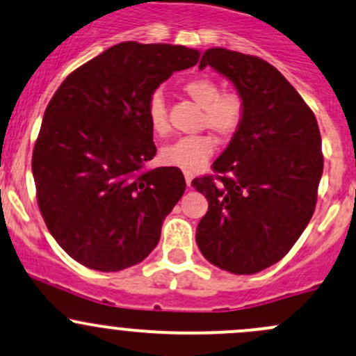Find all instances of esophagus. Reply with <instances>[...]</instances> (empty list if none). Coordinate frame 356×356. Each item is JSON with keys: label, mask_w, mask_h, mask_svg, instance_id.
<instances>
[{"label": "esophagus", "mask_w": 356, "mask_h": 356, "mask_svg": "<svg viewBox=\"0 0 356 356\" xmlns=\"http://www.w3.org/2000/svg\"><path fill=\"white\" fill-rule=\"evenodd\" d=\"M184 177H186V184H188V188H191V182H193V172L184 170Z\"/></svg>", "instance_id": "obj_1"}]
</instances>
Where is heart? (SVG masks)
<instances>
[{
  "instance_id": "heart-1",
  "label": "heart",
  "mask_w": 356,
  "mask_h": 356,
  "mask_svg": "<svg viewBox=\"0 0 356 356\" xmlns=\"http://www.w3.org/2000/svg\"><path fill=\"white\" fill-rule=\"evenodd\" d=\"M184 92L203 107V126L215 131L218 136H234L241 129L245 115V104L234 92L222 93L218 83L209 78H193L184 85ZM147 119L153 133H168L165 99L162 93H153L147 106ZM215 152V140L209 134L182 136L165 145L160 152L163 163L182 170H197L208 162Z\"/></svg>"
}]
</instances>
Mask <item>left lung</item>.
<instances>
[{
    "label": "left lung",
    "instance_id": "8db88e82",
    "mask_svg": "<svg viewBox=\"0 0 356 356\" xmlns=\"http://www.w3.org/2000/svg\"><path fill=\"white\" fill-rule=\"evenodd\" d=\"M211 66L245 104L241 129L213 162L216 175L193 186L208 200L196 244L211 264L254 275L278 263L309 225L324 159L316 115L275 66L257 56L213 47Z\"/></svg>",
    "mask_w": 356,
    "mask_h": 356
}]
</instances>
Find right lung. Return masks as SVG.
<instances>
[{
    "mask_svg": "<svg viewBox=\"0 0 356 356\" xmlns=\"http://www.w3.org/2000/svg\"><path fill=\"white\" fill-rule=\"evenodd\" d=\"M200 51L121 42L66 76L44 112L32 153L37 203L68 256L97 271L141 263L184 194L181 168L145 170L155 156L147 106Z\"/></svg>",
    "mask_w": 356,
    "mask_h": 356,
    "instance_id": "1",
    "label": "right lung"
}]
</instances>
